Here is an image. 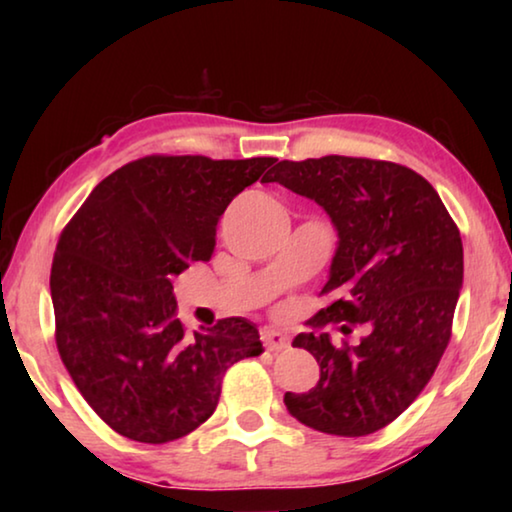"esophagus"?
Segmentation results:
<instances>
[{"label":"esophagus","mask_w":512,"mask_h":512,"mask_svg":"<svg viewBox=\"0 0 512 512\" xmlns=\"http://www.w3.org/2000/svg\"><path fill=\"white\" fill-rule=\"evenodd\" d=\"M262 341L266 345V350L271 352H280L284 348H289V336L280 332V329H262Z\"/></svg>","instance_id":"obj_1"}]
</instances>
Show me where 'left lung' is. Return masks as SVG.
Instances as JSON below:
<instances>
[{"label": "left lung", "instance_id": "1", "mask_svg": "<svg viewBox=\"0 0 512 512\" xmlns=\"http://www.w3.org/2000/svg\"><path fill=\"white\" fill-rule=\"evenodd\" d=\"M264 183H280L318 203L336 230L323 293L332 302L309 320L366 327L357 345L298 334L320 379L287 393L293 418L332 436L384 429L427 386L452 336L463 289V241L443 201L420 173L384 160L325 155L277 162Z\"/></svg>", "mask_w": 512, "mask_h": 512}]
</instances>
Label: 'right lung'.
<instances>
[{
  "mask_svg": "<svg viewBox=\"0 0 512 512\" xmlns=\"http://www.w3.org/2000/svg\"><path fill=\"white\" fill-rule=\"evenodd\" d=\"M275 158L149 155L92 189L51 264L56 345L94 413L137 443L183 438L214 413L232 363L262 354L257 325L187 334L171 277L210 262L232 198Z\"/></svg>",
  "mask_w": 512,
  "mask_h": 512,
  "instance_id": "obj_1",
  "label": "right lung"
}]
</instances>
